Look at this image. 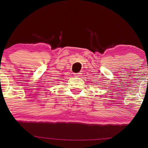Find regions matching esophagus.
Wrapping results in <instances>:
<instances>
[{
    "label": "esophagus",
    "instance_id": "obj_1",
    "mask_svg": "<svg viewBox=\"0 0 148 148\" xmlns=\"http://www.w3.org/2000/svg\"><path fill=\"white\" fill-rule=\"evenodd\" d=\"M74 76H75V77H77L82 76V73H75Z\"/></svg>",
    "mask_w": 148,
    "mask_h": 148
}]
</instances>
